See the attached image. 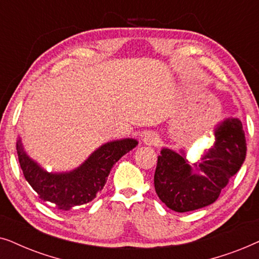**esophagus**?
Here are the masks:
<instances>
[{"instance_id": "34e87169", "label": "esophagus", "mask_w": 259, "mask_h": 259, "mask_svg": "<svg viewBox=\"0 0 259 259\" xmlns=\"http://www.w3.org/2000/svg\"><path fill=\"white\" fill-rule=\"evenodd\" d=\"M143 143L147 146H156L158 143V137L155 133H148L143 137Z\"/></svg>"}]
</instances>
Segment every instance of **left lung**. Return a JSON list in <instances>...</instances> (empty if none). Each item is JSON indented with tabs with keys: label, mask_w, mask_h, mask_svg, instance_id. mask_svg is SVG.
I'll return each mask as SVG.
<instances>
[{
	"label": "left lung",
	"mask_w": 259,
	"mask_h": 259,
	"mask_svg": "<svg viewBox=\"0 0 259 259\" xmlns=\"http://www.w3.org/2000/svg\"><path fill=\"white\" fill-rule=\"evenodd\" d=\"M246 156L242 120L227 117L214 126L212 146L205 148L195 162L184 148H162L154 175L155 191L168 208L184 213L213 204L240 169Z\"/></svg>",
	"instance_id": "obj_1"
}]
</instances>
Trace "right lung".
Listing matches in <instances>:
<instances>
[{
  "instance_id": "add662e5",
  "label": "right lung",
  "mask_w": 259,
  "mask_h": 259,
  "mask_svg": "<svg viewBox=\"0 0 259 259\" xmlns=\"http://www.w3.org/2000/svg\"><path fill=\"white\" fill-rule=\"evenodd\" d=\"M137 144L139 141L130 137L103 143L81 164L66 171H47L27 154L20 136L16 151L26 180L40 198L58 209L70 211L92 201L104 187L113 164Z\"/></svg>"
}]
</instances>
